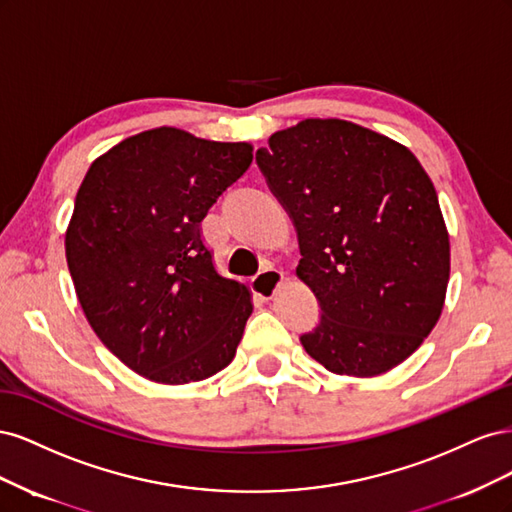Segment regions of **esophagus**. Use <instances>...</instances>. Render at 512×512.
Here are the masks:
<instances>
[{
	"label": "esophagus",
	"mask_w": 512,
	"mask_h": 512,
	"mask_svg": "<svg viewBox=\"0 0 512 512\" xmlns=\"http://www.w3.org/2000/svg\"><path fill=\"white\" fill-rule=\"evenodd\" d=\"M282 282H284V273L282 271L265 269V271H260L258 275L252 277V290H254V294H258L260 299L269 301V299H273L275 290L282 286Z\"/></svg>",
	"instance_id": "34e87169"
}]
</instances>
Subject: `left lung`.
I'll return each mask as SVG.
<instances>
[{
	"label": "left lung",
	"instance_id": "8db88e82",
	"mask_svg": "<svg viewBox=\"0 0 512 512\" xmlns=\"http://www.w3.org/2000/svg\"><path fill=\"white\" fill-rule=\"evenodd\" d=\"M297 228V275L320 305L305 352L339 376H378L436 327L451 247L412 151L342 119H305L256 151Z\"/></svg>",
	"mask_w": 512,
	"mask_h": 512
}]
</instances>
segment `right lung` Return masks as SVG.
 I'll use <instances>...</instances> for the list:
<instances>
[{
  "label": "right lung",
  "instance_id": "1",
  "mask_svg": "<svg viewBox=\"0 0 512 512\" xmlns=\"http://www.w3.org/2000/svg\"><path fill=\"white\" fill-rule=\"evenodd\" d=\"M252 164V145L177 128L126 138L89 166L66 258L91 329L162 384L222 371L252 314L250 290L213 267L200 222Z\"/></svg>",
  "mask_w": 512,
  "mask_h": 512
}]
</instances>
